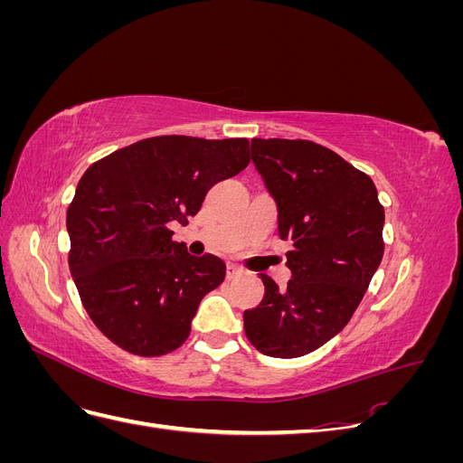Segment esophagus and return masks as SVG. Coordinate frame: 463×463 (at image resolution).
I'll return each mask as SVG.
<instances>
[{
	"instance_id": "obj_1",
	"label": "esophagus",
	"mask_w": 463,
	"mask_h": 463,
	"mask_svg": "<svg viewBox=\"0 0 463 463\" xmlns=\"http://www.w3.org/2000/svg\"><path fill=\"white\" fill-rule=\"evenodd\" d=\"M226 276L228 279H233L237 276H241V269L237 264H228V270H226Z\"/></svg>"
}]
</instances>
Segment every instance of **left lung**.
<instances>
[{
    "mask_svg": "<svg viewBox=\"0 0 463 463\" xmlns=\"http://www.w3.org/2000/svg\"><path fill=\"white\" fill-rule=\"evenodd\" d=\"M250 158L278 206V235L291 241V279L260 274L264 298L243 313L260 354L293 359L342 332L383 260L384 208L373 179L326 146L253 138Z\"/></svg>",
    "mask_w": 463,
    "mask_h": 463,
    "instance_id": "8db88e82",
    "label": "left lung"
}]
</instances>
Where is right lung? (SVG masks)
<instances>
[{
  "label": "right lung",
  "mask_w": 463,
  "mask_h": 463,
  "mask_svg": "<svg viewBox=\"0 0 463 463\" xmlns=\"http://www.w3.org/2000/svg\"><path fill=\"white\" fill-rule=\"evenodd\" d=\"M249 160L247 138L164 135L111 152L80 177L67 208L69 270L106 338L141 357L165 355L189 338L226 264L189 255L167 223L187 226L208 189Z\"/></svg>",
  "instance_id": "add662e5"
}]
</instances>
